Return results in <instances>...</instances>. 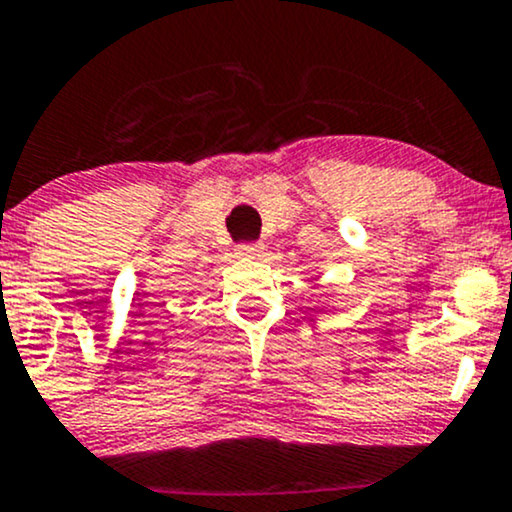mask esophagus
Wrapping results in <instances>:
<instances>
[{
  "label": "esophagus",
  "mask_w": 512,
  "mask_h": 512,
  "mask_svg": "<svg viewBox=\"0 0 512 512\" xmlns=\"http://www.w3.org/2000/svg\"><path fill=\"white\" fill-rule=\"evenodd\" d=\"M262 252H264V245H260V243L238 245V255L248 257V260H257V257H262Z\"/></svg>",
  "instance_id": "obj_1"
}]
</instances>
